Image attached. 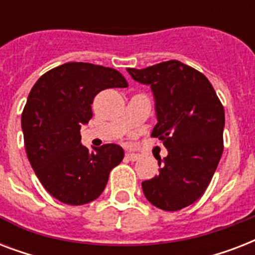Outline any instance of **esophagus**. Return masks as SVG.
I'll return each mask as SVG.
<instances>
[{
  "label": "esophagus",
  "mask_w": 255,
  "mask_h": 255,
  "mask_svg": "<svg viewBox=\"0 0 255 255\" xmlns=\"http://www.w3.org/2000/svg\"><path fill=\"white\" fill-rule=\"evenodd\" d=\"M140 156L136 155V153H131V152H128V153H126V159L129 160V161H137L139 160Z\"/></svg>",
  "instance_id": "1"
}]
</instances>
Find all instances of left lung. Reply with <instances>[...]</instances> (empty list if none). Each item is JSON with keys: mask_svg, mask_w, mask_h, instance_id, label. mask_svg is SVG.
I'll use <instances>...</instances> for the list:
<instances>
[{"mask_svg": "<svg viewBox=\"0 0 255 255\" xmlns=\"http://www.w3.org/2000/svg\"><path fill=\"white\" fill-rule=\"evenodd\" d=\"M127 71L151 86L157 115L151 136L168 149L163 164L159 161V176L141 182L144 196L167 212L186 208L205 193L221 159L224 106L208 78L181 62Z\"/></svg>", "mask_w": 255, "mask_h": 255, "instance_id": "obj_1", "label": "left lung"}]
</instances>
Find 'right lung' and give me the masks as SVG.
Listing matches in <instances>:
<instances>
[{
    "instance_id": "right-lung-1",
    "label": "right lung",
    "mask_w": 255,
    "mask_h": 255,
    "mask_svg": "<svg viewBox=\"0 0 255 255\" xmlns=\"http://www.w3.org/2000/svg\"><path fill=\"white\" fill-rule=\"evenodd\" d=\"M114 87H128L118 70L69 62L43 74L27 96L21 118L27 159L45 189L63 204L96 200L112 168L123 160L118 144L94 151L81 144V127L92 118L94 98Z\"/></svg>"
}]
</instances>
